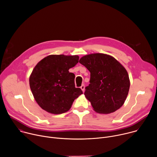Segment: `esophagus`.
I'll use <instances>...</instances> for the list:
<instances>
[{
    "label": "esophagus",
    "instance_id": "esophagus-1",
    "mask_svg": "<svg viewBox=\"0 0 157 157\" xmlns=\"http://www.w3.org/2000/svg\"><path fill=\"white\" fill-rule=\"evenodd\" d=\"M81 90L82 91V92H84V90H85V86L84 84H82L81 86Z\"/></svg>",
    "mask_w": 157,
    "mask_h": 157
}]
</instances>
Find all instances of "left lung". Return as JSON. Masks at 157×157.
<instances>
[{"mask_svg":"<svg viewBox=\"0 0 157 157\" xmlns=\"http://www.w3.org/2000/svg\"><path fill=\"white\" fill-rule=\"evenodd\" d=\"M79 62L91 73L90 84L85 87V97L95 112L110 114L121 108L127 98L130 79L124 67L114 57L93 53Z\"/></svg>","mask_w":157,"mask_h":157,"instance_id":"8db88e82","label":"left lung"}]
</instances>
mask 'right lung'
I'll list each match as a JSON object with an SVG mask.
<instances>
[{"instance_id": "add662e5", "label": "right lung", "mask_w": 157, "mask_h": 157, "mask_svg": "<svg viewBox=\"0 0 157 157\" xmlns=\"http://www.w3.org/2000/svg\"><path fill=\"white\" fill-rule=\"evenodd\" d=\"M78 60V55H51L35 66L29 83L33 97L41 109L53 114L64 113L82 94L80 88L75 87V75L69 72Z\"/></svg>"}]
</instances>
